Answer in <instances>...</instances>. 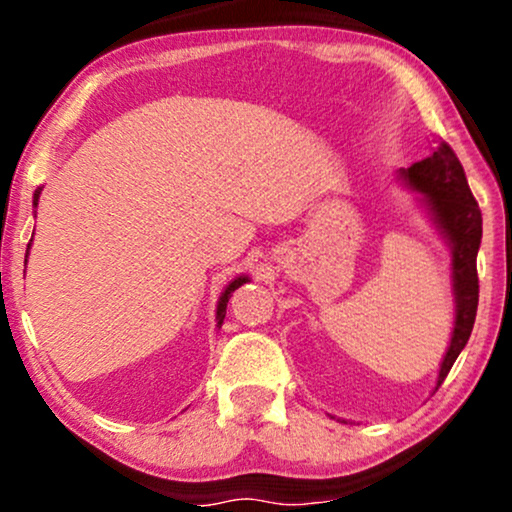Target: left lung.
<instances>
[{
	"mask_svg": "<svg viewBox=\"0 0 512 512\" xmlns=\"http://www.w3.org/2000/svg\"><path fill=\"white\" fill-rule=\"evenodd\" d=\"M403 179L424 193L426 205H429L433 219L443 230L452 244V277H454V296H457V317H454V331L447 349L443 366H440L438 387L450 373L457 361L461 349L471 338L475 312H478V249L482 240V212L478 200L473 198L468 188L466 172L461 167L457 153L452 146L438 139L433 156L412 163L403 170Z\"/></svg>",
	"mask_w": 512,
	"mask_h": 512,
	"instance_id": "obj_1",
	"label": "left lung"
}]
</instances>
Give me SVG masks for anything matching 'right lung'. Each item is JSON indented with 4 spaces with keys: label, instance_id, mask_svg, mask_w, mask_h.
<instances>
[{
    "label": "right lung",
    "instance_id": "1",
    "mask_svg": "<svg viewBox=\"0 0 512 512\" xmlns=\"http://www.w3.org/2000/svg\"><path fill=\"white\" fill-rule=\"evenodd\" d=\"M37 200H39V191L34 193V207H37ZM27 247H30V244H27ZM247 282V277H237V279H233V282H230L228 286H226V291H223V296L219 298V307H216V321H219V326L223 324V317H226V307H228V298H230V293H233L235 289H240V286Z\"/></svg>",
    "mask_w": 512,
    "mask_h": 512
}]
</instances>
